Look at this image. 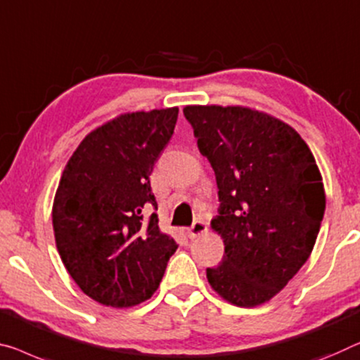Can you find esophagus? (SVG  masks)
Listing matches in <instances>:
<instances>
[{
  "mask_svg": "<svg viewBox=\"0 0 360 360\" xmlns=\"http://www.w3.org/2000/svg\"><path fill=\"white\" fill-rule=\"evenodd\" d=\"M206 231H207V225L204 224L202 220H196V222L188 229V236H190L191 240H195V238L201 236L202 233H206Z\"/></svg>",
  "mask_w": 360,
  "mask_h": 360,
  "instance_id": "1",
  "label": "esophagus"
}]
</instances>
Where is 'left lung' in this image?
<instances>
[{"instance_id":"obj_1","label":"left lung","mask_w":360,"mask_h":360,"mask_svg":"<svg viewBox=\"0 0 360 360\" xmlns=\"http://www.w3.org/2000/svg\"><path fill=\"white\" fill-rule=\"evenodd\" d=\"M184 114L219 188L211 226L225 254L206 270L209 285L233 306H261L311 256L325 212L322 174L301 135L264 110L191 104Z\"/></svg>"}]
</instances>
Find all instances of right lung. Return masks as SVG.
<instances>
[{
	"mask_svg": "<svg viewBox=\"0 0 360 360\" xmlns=\"http://www.w3.org/2000/svg\"><path fill=\"white\" fill-rule=\"evenodd\" d=\"M179 108L124 112L88 134L60 175L53 202L56 248L69 275L110 307L145 302L176 251L172 236L146 219L158 207L149 175L174 134Z\"/></svg>",
	"mask_w": 360,
	"mask_h": 360,
	"instance_id": "add662e5",
	"label": "right lung"
}]
</instances>
